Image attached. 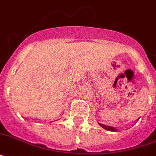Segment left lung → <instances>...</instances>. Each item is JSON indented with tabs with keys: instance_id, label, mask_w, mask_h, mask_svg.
Here are the masks:
<instances>
[{
	"instance_id": "obj_1",
	"label": "left lung",
	"mask_w": 156,
	"mask_h": 156,
	"mask_svg": "<svg viewBox=\"0 0 156 156\" xmlns=\"http://www.w3.org/2000/svg\"><path fill=\"white\" fill-rule=\"evenodd\" d=\"M100 125L102 126L103 128L106 129H108V130H109V131H116V129L113 128V127H111V126H104V125H102V124H100Z\"/></svg>"
}]
</instances>
